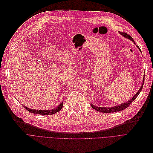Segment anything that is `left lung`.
Returning <instances> with one entry per match:
<instances>
[{"instance_id":"left-lung-1","label":"left lung","mask_w":153,"mask_h":153,"mask_svg":"<svg viewBox=\"0 0 153 153\" xmlns=\"http://www.w3.org/2000/svg\"><path fill=\"white\" fill-rule=\"evenodd\" d=\"M120 33L121 35H123V37H125V38L131 40L133 41V42L134 43L133 39L131 37V36H130L129 35L127 34V33H125V32H120ZM137 47L138 48H139V50L141 51L140 47H138L137 45ZM144 78L143 79V81H144ZM143 84H144V83H143ZM143 85H142L141 86V88H140L139 90L137 91V92L136 93V94H135V95L133 96V97L131 99L128 100V101H126V102L125 103H122V104L119 105H118V106H115L111 107V108L98 107V106H94V105H93L91 103V106L94 109V110H97V111H100V112H101V113H114V112H116V111H121V110H124L125 109L127 108L131 104L132 102H133V101L137 98V97L138 96V94H139L140 93L141 91V90L143 89Z\"/></svg>"}]
</instances>
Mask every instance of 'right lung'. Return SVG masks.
<instances>
[{
	"instance_id": "obj_1",
	"label": "right lung",
	"mask_w": 153,
	"mask_h": 153,
	"mask_svg": "<svg viewBox=\"0 0 153 153\" xmlns=\"http://www.w3.org/2000/svg\"><path fill=\"white\" fill-rule=\"evenodd\" d=\"M63 102L61 103L59 106L56 107L55 108L53 109V110H32V109L28 108L22 105L27 110H28L29 112L34 113V114H43V115H48V114H53L57 112H59L60 110H61V109L63 107Z\"/></svg>"
}]
</instances>
